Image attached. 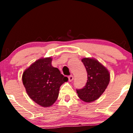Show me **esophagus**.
Segmentation results:
<instances>
[{
    "mask_svg": "<svg viewBox=\"0 0 133 133\" xmlns=\"http://www.w3.org/2000/svg\"><path fill=\"white\" fill-rule=\"evenodd\" d=\"M68 79H69V82H72L73 80V76L72 75H70V76H68Z\"/></svg>",
    "mask_w": 133,
    "mask_h": 133,
    "instance_id": "obj_1",
    "label": "esophagus"
}]
</instances>
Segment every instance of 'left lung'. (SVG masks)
Here are the masks:
<instances>
[{
  "mask_svg": "<svg viewBox=\"0 0 133 133\" xmlns=\"http://www.w3.org/2000/svg\"><path fill=\"white\" fill-rule=\"evenodd\" d=\"M88 81L83 89H76L78 97L85 102L97 100L106 89L110 81V73L106 68L93 58H83Z\"/></svg>",
  "mask_w": 133,
  "mask_h": 133,
  "instance_id": "8db88e82",
  "label": "left lung"
}]
</instances>
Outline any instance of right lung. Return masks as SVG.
Returning a JSON list of instances; mask_svg holds the SVG:
<instances>
[{
    "label": "right lung",
    "mask_w": 133,
    "mask_h": 133,
    "mask_svg": "<svg viewBox=\"0 0 133 133\" xmlns=\"http://www.w3.org/2000/svg\"><path fill=\"white\" fill-rule=\"evenodd\" d=\"M51 62V57L38 59L22 74V82L28 96L44 108L55 102L60 86L68 80L58 68L52 66Z\"/></svg>",
    "instance_id": "obj_1"
}]
</instances>
